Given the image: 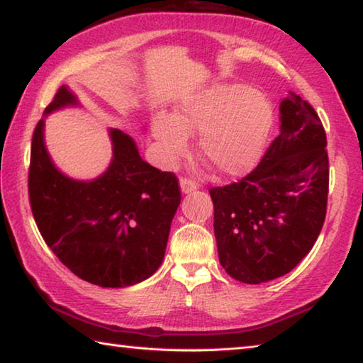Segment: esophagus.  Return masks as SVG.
Segmentation results:
<instances>
[{
	"label": "esophagus",
	"mask_w": 363,
	"mask_h": 363,
	"mask_svg": "<svg viewBox=\"0 0 363 363\" xmlns=\"http://www.w3.org/2000/svg\"><path fill=\"white\" fill-rule=\"evenodd\" d=\"M179 186H181V190L184 194H192L196 189H199V184L192 179H189V177H181Z\"/></svg>",
	"instance_id": "1"
}]
</instances>
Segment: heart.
Instances as JSON below:
<instances>
[{
	"label": "heart",
	"mask_w": 363,
	"mask_h": 363,
	"mask_svg": "<svg viewBox=\"0 0 363 363\" xmlns=\"http://www.w3.org/2000/svg\"><path fill=\"white\" fill-rule=\"evenodd\" d=\"M274 125V110L259 91L240 84H216L184 99L173 116L153 123L169 162L189 150V134L200 133V153L220 174L242 176L259 162Z\"/></svg>",
	"instance_id": "b5f03b06"
}]
</instances>
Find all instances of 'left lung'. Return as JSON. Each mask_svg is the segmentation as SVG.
<instances>
[{
	"label": "left lung",
	"instance_id": "8db88e82",
	"mask_svg": "<svg viewBox=\"0 0 363 363\" xmlns=\"http://www.w3.org/2000/svg\"><path fill=\"white\" fill-rule=\"evenodd\" d=\"M280 134L242 181L210 189L220 266L257 285L293 270L314 247L328 199L327 136L299 96L280 104Z\"/></svg>",
	"mask_w": 363,
	"mask_h": 363
}]
</instances>
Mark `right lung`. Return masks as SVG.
<instances>
[{
    "mask_svg": "<svg viewBox=\"0 0 363 363\" xmlns=\"http://www.w3.org/2000/svg\"><path fill=\"white\" fill-rule=\"evenodd\" d=\"M77 104L60 86L45 115ZM110 139L113 157L106 173L77 181L54 167L40 120L32 138L28 196L41 237L65 267L89 284L123 288L149 279L162 264L181 190L174 173L140 158L133 138L110 130Z\"/></svg>",
    "mask_w": 363,
    "mask_h": 363,
    "instance_id": "obj_1",
    "label": "right lung"
}]
</instances>
